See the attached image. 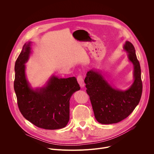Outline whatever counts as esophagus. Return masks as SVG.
I'll return each mask as SVG.
<instances>
[{
	"mask_svg": "<svg viewBox=\"0 0 154 154\" xmlns=\"http://www.w3.org/2000/svg\"><path fill=\"white\" fill-rule=\"evenodd\" d=\"M77 82H78V83L80 85L81 88H83L84 87L85 83H84V80H83L82 75H78V77H77Z\"/></svg>",
	"mask_w": 154,
	"mask_h": 154,
	"instance_id": "esophagus-1",
	"label": "esophagus"
}]
</instances>
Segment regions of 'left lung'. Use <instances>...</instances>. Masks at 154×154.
<instances>
[{
	"label": "left lung",
	"instance_id": "8db88e82",
	"mask_svg": "<svg viewBox=\"0 0 154 154\" xmlns=\"http://www.w3.org/2000/svg\"><path fill=\"white\" fill-rule=\"evenodd\" d=\"M124 50L134 65V83L126 90L115 88L105 79L101 72L92 69L85 79L86 93L89 95L94 116L102 124L118 123L125 119L140 102L143 84L141 68L134 45L125 41Z\"/></svg>",
	"mask_w": 154,
	"mask_h": 154
}]
</instances>
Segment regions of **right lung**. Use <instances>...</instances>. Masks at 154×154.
I'll return each mask as SVG.
<instances>
[{
	"instance_id": "1",
	"label": "right lung",
	"mask_w": 154,
	"mask_h": 154,
	"mask_svg": "<svg viewBox=\"0 0 154 154\" xmlns=\"http://www.w3.org/2000/svg\"><path fill=\"white\" fill-rule=\"evenodd\" d=\"M31 42L24 45L15 66L14 89L19 110L38 127L56 130L69 120V100L80 87L75 77L60 79L52 75L46 84L33 89L27 79L26 65L31 54Z\"/></svg>"
}]
</instances>
